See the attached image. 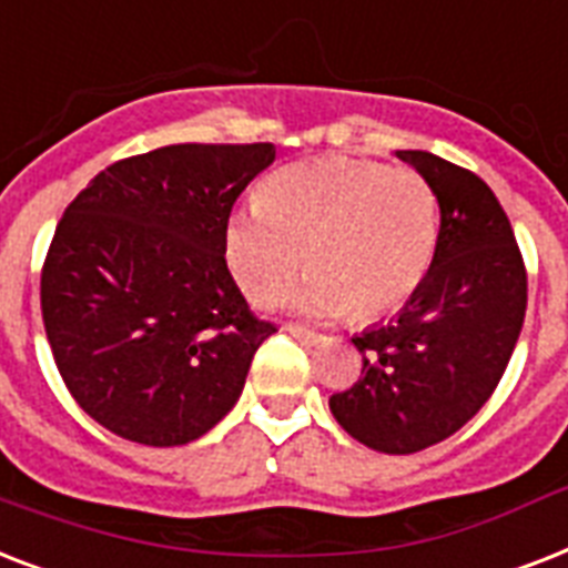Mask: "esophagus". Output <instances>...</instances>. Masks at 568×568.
<instances>
[{"instance_id":"34e87169","label":"esophagus","mask_w":568,"mask_h":568,"mask_svg":"<svg viewBox=\"0 0 568 568\" xmlns=\"http://www.w3.org/2000/svg\"><path fill=\"white\" fill-rule=\"evenodd\" d=\"M285 329H288V333H292L297 342H303V345H318V342H324V336H321V333H315V329H310V327H301V324H288Z\"/></svg>"}]
</instances>
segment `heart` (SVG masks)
I'll return each instance as SVG.
<instances>
[{"instance_id": "b5f03b06", "label": "heart", "mask_w": 568, "mask_h": 568, "mask_svg": "<svg viewBox=\"0 0 568 568\" xmlns=\"http://www.w3.org/2000/svg\"><path fill=\"white\" fill-rule=\"evenodd\" d=\"M439 244V200L413 168L354 159L285 164L223 230L235 283L258 306L306 283L294 306L315 318L351 312L372 321L409 303L430 274Z\"/></svg>"}]
</instances>
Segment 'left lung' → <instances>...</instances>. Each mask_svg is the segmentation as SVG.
Listing matches in <instances>:
<instances>
[{
  "label": "left lung",
  "instance_id": "obj_1",
  "mask_svg": "<svg viewBox=\"0 0 568 568\" xmlns=\"http://www.w3.org/2000/svg\"><path fill=\"white\" fill-rule=\"evenodd\" d=\"M439 200L430 274L397 318L354 336L363 377L329 397L336 422L383 454L448 439L493 397L528 310V271L498 196L477 173L397 150Z\"/></svg>",
  "mask_w": 568,
  "mask_h": 568
}]
</instances>
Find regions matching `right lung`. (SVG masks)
Segmentation results:
<instances>
[{
    "label": "right lung",
    "instance_id": "obj_1",
    "mask_svg": "<svg viewBox=\"0 0 568 568\" xmlns=\"http://www.w3.org/2000/svg\"><path fill=\"white\" fill-rule=\"evenodd\" d=\"M274 155V144L162 146L114 162L67 205L40 310L70 395L105 430L173 448L235 406L276 324L250 312L223 230Z\"/></svg>",
    "mask_w": 568,
    "mask_h": 568
}]
</instances>
